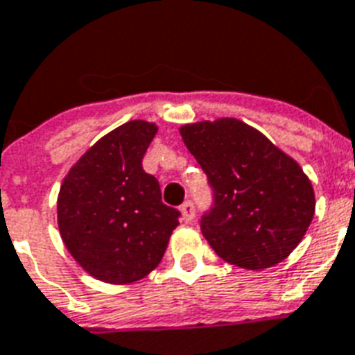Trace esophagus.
Instances as JSON below:
<instances>
[{
  "label": "esophagus",
  "mask_w": 355,
  "mask_h": 355,
  "mask_svg": "<svg viewBox=\"0 0 355 355\" xmlns=\"http://www.w3.org/2000/svg\"><path fill=\"white\" fill-rule=\"evenodd\" d=\"M181 211V218L185 220V223H193L194 218V204L191 202V200H187V202H183L180 207Z\"/></svg>",
  "instance_id": "1"
}]
</instances>
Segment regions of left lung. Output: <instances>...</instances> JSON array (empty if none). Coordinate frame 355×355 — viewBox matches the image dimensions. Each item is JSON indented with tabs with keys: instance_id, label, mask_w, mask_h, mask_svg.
Returning a JSON list of instances; mask_svg holds the SVG:
<instances>
[{
	"instance_id": "8db88e82",
	"label": "left lung",
	"mask_w": 355,
	"mask_h": 355,
	"mask_svg": "<svg viewBox=\"0 0 355 355\" xmlns=\"http://www.w3.org/2000/svg\"><path fill=\"white\" fill-rule=\"evenodd\" d=\"M180 135L213 189V207L200 223L211 249L252 271L282 262L303 239L316 206L300 164L234 117L187 123Z\"/></svg>"
}]
</instances>
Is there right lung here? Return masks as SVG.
<instances>
[{"label": "right lung", "instance_id": "obj_1", "mask_svg": "<svg viewBox=\"0 0 355 355\" xmlns=\"http://www.w3.org/2000/svg\"><path fill=\"white\" fill-rule=\"evenodd\" d=\"M155 123L132 119L97 140L69 170L58 194L67 250L89 275L130 284L161 263L180 211L162 204L159 181L142 159Z\"/></svg>", "mask_w": 355, "mask_h": 355}]
</instances>
